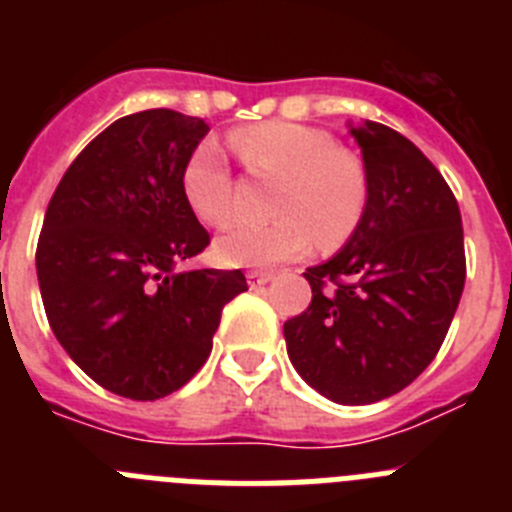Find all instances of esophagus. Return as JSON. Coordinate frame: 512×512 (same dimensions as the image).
<instances>
[{
    "label": "esophagus",
    "mask_w": 512,
    "mask_h": 512,
    "mask_svg": "<svg viewBox=\"0 0 512 512\" xmlns=\"http://www.w3.org/2000/svg\"><path fill=\"white\" fill-rule=\"evenodd\" d=\"M271 279H274V274H269V271H248V284H251V289H264Z\"/></svg>",
    "instance_id": "esophagus-1"
}]
</instances>
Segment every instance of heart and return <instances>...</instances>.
<instances>
[{"label":"heart","mask_w":512,"mask_h":512,"mask_svg":"<svg viewBox=\"0 0 512 512\" xmlns=\"http://www.w3.org/2000/svg\"><path fill=\"white\" fill-rule=\"evenodd\" d=\"M235 153L256 176L279 179L269 225L235 223L215 243L217 259L230 266H274L305 256L320 233L333 246L359 225L366 207V176L351 153L325 130L300 122H261L230 135ZM182 189L202 223L230 217V171L220 148L205 140L182 171Z\"/></svg>","instance_id":"1"}]
</instances>
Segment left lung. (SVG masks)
Returning a JSON list of instances; mask_svg holds the SVG:
<instances>
[{"label": "left lung", "mask_w": 512, "mask_h": 512, "mask_svg": "<svg viewBox=\"0 0 512 512\" xmlns=\"http://www.w3.org/2000/svg\"><path fill=\"white\" fill-rule=\"evenodd\" d=\"M366 207L346 246L305 279L312 302L284 323L292 366L338 405L405 390L436 359L459 307L467 259L454 192L405 135L351 125Z\"/></svg>", "instance_id": "obj_1"}]
</instances>
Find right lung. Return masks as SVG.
<instances>
[{
	"label": "right lung",
	"instance_id": "right-lung-1",
	"mask_svg": "<svg viewBox=\"0 0 512 512\" xmlns=\"http://www.w3.org/2000/svg\"><path fill=\"white\" fill-rule=\"evenodd\" d=\"M210 125L174 110L120 117L66 169L35 251L45 315L66 354L104 390L158 400L212 351L241 269L182 271L210 246L182 171Z\"/></svg>",
	"mask_w": 512,
	"mask_h": 512
}]
</instances>
